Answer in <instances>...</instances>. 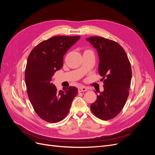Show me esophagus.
Segmentation results:
<instances>
[{
	"label": "esophagus",
	"instance_id": "1",
	"mask_svg": "<svg viewBox=\"0 0 155 155\" xmlns=\"http://www.w3.org/2000/svg\"><path fill=\"white\" fill-rule=\"evenodd\" d=\"M88 90V88L84 86H81L80 87H79L78 88V91L79 92H84V91H87Z\"/></svg>",
	"mask_w": 155,
	"mask_h": 155
}]
</instances>
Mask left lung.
Listing matches in <instances>:
<instances>
[{
    "instance_id": "left-lung-1",
    "label": "left lung",
    "mask_w": 155,
    "mask_h": 155,
    "mask_svg": "<svg viewBox=\"0 0 155 155\" xmlns=\"http://www.w3.org/2000/svg\"><path fill=\"white\" fill-rule=\"evenodd\" d=\"M97 49L99 71L104 81V92L97 95L91 110L102 120L114 118L123 109L129 94L132 70L127 55L116 42L102 37L86 39Z\"/></svg>"
}]
</instances>
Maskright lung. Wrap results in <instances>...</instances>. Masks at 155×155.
Returning <instances> with one entry per match:
<instances>
[{
  "label": "right lung",
  "mask_w": 155,
  "mask_h": 155,
  "mask_svg": "<svg viewBox=\"0 0 155 155\" xmlns=\"http://www.w3.org/2000/svg\"><path fill=\"white\" fill-rule=\"evenodd\" d=\"M80 36H55L42 41L32 49L27 59L25 83L34 110L49 123H57L68 114L78 94L75 87L57 90L52 76L63 67V55Z\"/></svg>",
  "instance_id": "right-lung-1"
}]
</instances>
